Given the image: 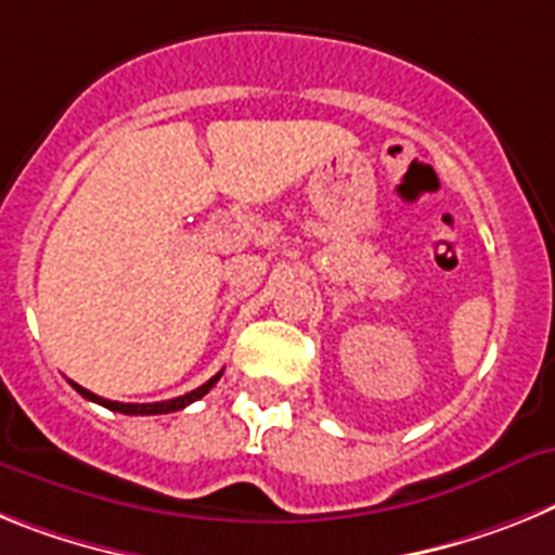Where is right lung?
<instances>
[{"mask_svg": "<svg viewBox=\"0 0 555 555\" xmlns=\"http://www.w3.org/2000/svg\"><path fill=\"white\" fill-rule=\"evenodd\" d=\"M220 374H223V371H218V374H215V377H211L209 383H204V385H201V388H195V391L184 393V397L164 399V402H147V404H137V402H111V399H103V397H98V393L86 391L83 385L72 383V379H69V385H72V388H75L77 393H80V397H86V399H91V402L103 404V408H108V411L125 413V416H158V413L181 411V408H186V404H192V402H197V399H201V397H206V393H209L211 388H215V383H218V379H220Z\"/></svg>", "mask_w": 555, "mask_h": 555, "instance_id": "obj_1", "label": "right lung"}]
</instances>
